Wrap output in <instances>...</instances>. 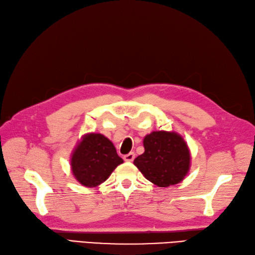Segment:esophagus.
<instances>
[{
    "label": "esophagus",
    "instance_id": "obj_1",
    "mask_svg": "<svg viewBox=\"0 0 255 255\" xmlns=\"http://www.w3.org/2000/svg\"><path fill=\"white\" fill-rule=\"evenodd\" d=\"M134 156H135L134 153L133 152H130V153H128V154L124 155V159H125L126 162H132L133 159H134Z\"/></svg>",
    "mask_w": 255,
    "mask_h": 255
}]
</instances>
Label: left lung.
Segmentation results:
<instances>
[{
	"label": "left lung",
	"mask_w": 255,
	"mask_h": 255,
	"mask_svg": "<svg viewBox=\"0 0 255 255\" xmlns=\"http://www.w3.org/2000/svg\"><path fill=\"white\" fill-rule=\"evenodd\" d=\"M144 153L133 164L157 187H169L183 180L190 168V151L180 134L153 131L143 139Z\"/></svg>",
	"instance_id": "1"
}]
</instances>
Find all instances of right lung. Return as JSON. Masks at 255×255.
<instances>
[{"label": "right lung", "mask_w": 255, "mask_h": 255, "mask_svg": "<svg viewBox=\"0 0 255 255\" xmlns=\"http://www.w3.org/2000/svg\"><path fill=\"white\" fill-rule=\"evenodd\" d=\"M124 163L114 144L101 133H87L72 154L70 165L77 181L85 187H98Z\"/></svg>", "instance_id": "right-lung-1"}]
</instances>
